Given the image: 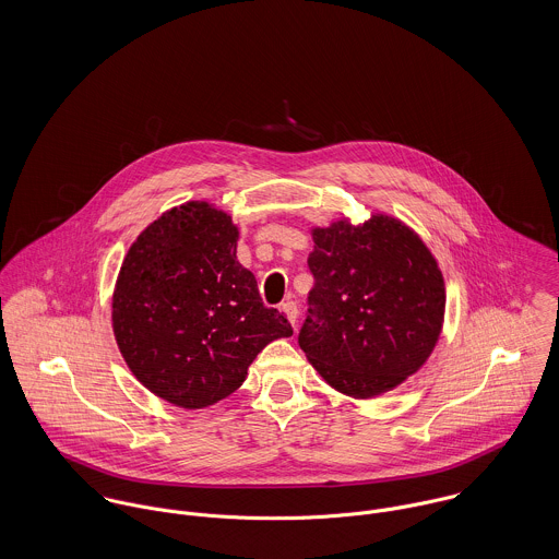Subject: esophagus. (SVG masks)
I'll list each match as a JSON object with an SVG mask.
<instances>
[{"mask_svg": "<svg viewBox=\"0 0 559 559\" xmlns=\"http://www.w3.org/2000/svg\"><path fill=\"white\" fill-rule=\"evenodd\" d=\"M282 312H284V317L290 320V324L295 326L297 324V319H299V310H297V304L295 301H286V304H282V308H280Z\"/></svg>", "mask_w": 559, "mask_h": 559, "instance_id": "34e87169", "label": "esophagus"}]
</instances>
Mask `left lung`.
I'll use <instances>...</instances> for the list:
<instances>
[{
  "instance_id": "left-lung-1",
  "label": "left lung",
  "mask_w": 559,
  "mask_h": 559,
  "mask_svg": "<svg viewBox=\"0 0 559 559\" xmlns=\"http://www.w3.org/2000/svg\"><path fill=\"white\" fill-rule=\"evenodd\" d=\"M310 317L299 333L308 361L335 392L383 396L432 355L445 319V282L421 237L388 213L340 217L310 230Z\"/></svg>"
}]
</instances>
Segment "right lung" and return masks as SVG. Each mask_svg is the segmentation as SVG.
<instances>
[{
    "instance_id": "add662e5",
    "label": "right lung",
    "mask_w": 559,
    "mask_h": 559,
    "mask_svg": "<svg viewBox=\"0 0 559 559\" xmlns=\"http://www.w3.org/2000/svg\"><path fill=\"white\" fill-rule=\"evenodd\" d=\"M239 226L206 200L157 217L129 247L111 295L116 344L157 399L206 408L237 392L255 355L293 326L264 308L237 260Z\"/></svg>"
}]
</instances>
